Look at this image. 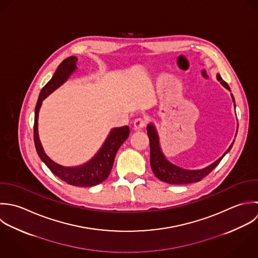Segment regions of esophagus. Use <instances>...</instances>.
I'll return each mask as SVG.
<instances>
[{
  "label": "esophagus",
  "instance_id": "obj_1",
  "mask_svg": "<svg viewBox=\"0 0 258 258\" xmlns=\"http://www.w3.org/2000/svg\"><path fill=\"white\" fill-rule=\"evenodd\" d=\"M145 126V121L141 118H138L134 121V124H133V127H134V130H142Z\"/></svg>",
  "mask_w": 258,
  "mask_h": 258
}]
</instances>
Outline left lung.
Masks as SVG:
<instances>
[{
    "instance_id": "left-lung-1",
    "label": "left lung",
    "mask_w": 258,
    "mask_h": 258,
    "mask_svg": "<svg viewBox=\"0 0 258 258\" xmlns=\"http://www.w3.org/2000/svg\"><path fill=\"white\" fill-rule=\"evenodd\" d=\"M216 78L222 86L226 88L228 91H231L229 86L227 85V83L222 80V78L219 74L216 75ZM231 98H232L234 108H235V100H234V97L232 94H231ZM237 131H238V129L236 130V134H237ZM147 134H148L149 142H150V165H151L152 171L158 179H160L163 182L169 183V184H189V183H195V182L200 181L203 177L208 175L219 164L221 159L229 152V150L231 149V147L234 143V140H233V142L228 147V149L223 153V155L220 158H218L215 162H213L212 164H210L207 167L202 168V169L190 170V169L181 168V167L173 164L165 157V155L161 149V146H160L158 132L153 123H150L147 125ZM235 137H236V135H235Z\"/></svg>"
}]
</instances>
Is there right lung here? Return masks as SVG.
<instances>
[{
    "label": "right lung",
    "instance_id": "add662e5",
    "mask_svg": "<svg viewBox=\"0 0 258 258\" xmlns=\"http://www.w3.org/2000/svg\"><path fill=\"white\" fill-rule=\"evenodd\" d=\"M77 61L78 59L75 56L65 59L57 68L52 79L42 89L35 109L34 141L39 157L57 177L70 185L91 187L103 182L109 176L118 149L129 136V127L123 126L113 128L98 152L85 164L75 167H66L54 162L45 153L38 132V118L42 102L56 89L62 86L76 71Z\"/></svg>",
    "mask_w": 258,
    "mask_h": 258
}]
</instances>
